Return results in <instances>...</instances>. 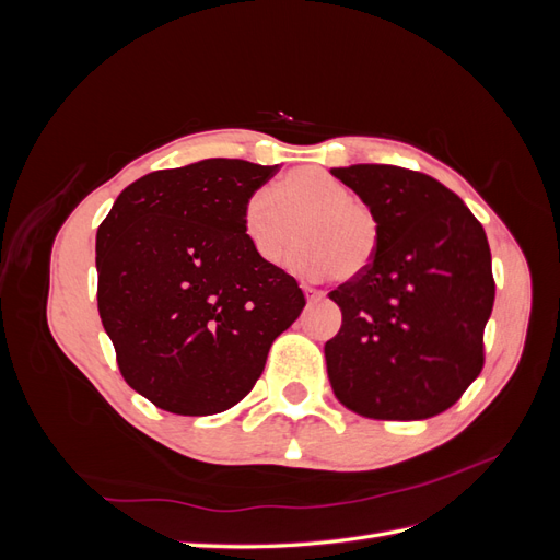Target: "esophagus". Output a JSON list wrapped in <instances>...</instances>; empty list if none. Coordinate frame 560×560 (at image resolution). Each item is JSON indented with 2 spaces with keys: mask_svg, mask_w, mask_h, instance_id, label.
Returning <instances> with one entry per match:
<instances>
[{
  "mask_svg": "<svg viewBox=\"0 0 560 560\" xmlns=\"http://www.w3.org/2000/svg\"><path fill=\"white\" fill-rule=\"evenodd\" d=\"M306 296H308L311 303H315V301L325 299V292H322V290H313V287H306Z\"/></svg>",
  "mask_w": 560,
  "mask_h": 560,
  "instance_id": "1",
  "label": "esophagus"
}]
</instances>
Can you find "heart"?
I'll list each match as a JSON object with an SVG mask.
<instances>
[{
    "mask_svg": "<svg viewBox=\"0 0 560 560\" xmlns=\"http://www.w3.org/2000/svg\"><path fill=\"white\" fill-rule=\"evenodd\" d=\"M290 268L306 278L350 280L366 273L381 247L378 214L319 167H296L276 191H254L243 210L245 238L266 264H280L294 233Z\"/></svg>",
    "mask_w": 560,
    "mask_h": 560,
    "instance_id": "b5f03b06",
    "label": "heart"
}]
</instances>
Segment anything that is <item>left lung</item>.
<instances>
[{
	"label": "left lung",
	"instance_id": "obj_1",
	"mask_svg": "<svg viewBox=\"0 0 560 560\" xmlns=\"http://www.w3.org/2000/svg\"><path fill=\"white\" fill-rule=\"evenodd\" d=\"M331 175L381 222L374 264L329 292L343 315L325 346L334 395L364 418H432L483 369L495 301L483 226L430 175L378 163Z\"/></svg>",
	"mask_w": 560,
	"mask_h": 560
}]
</instances>
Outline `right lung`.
Returning a JSON list of instances; mask_svg holds the SVG:
<instances>
[{
  "label": "right lung",
  "mask_w": 560,
  "mask_h": 560,
  "mask_svg": "<svg viewBox=\"0 0 560 560\" xmlns=\"http://www.w3.org/2000/svg\"><path fill=\"white\" fill-rule=\"evenodd\" d=\"M278 165L208 159L132 182L97 229V311L124 381L159 409L238 404L306 306L245 238L247 198Z\"/></svg>",
  "instance_id": "obj_1"
}]
</instances>
